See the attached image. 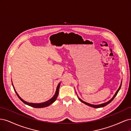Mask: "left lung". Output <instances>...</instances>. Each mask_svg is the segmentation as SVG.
Returning a JSON list of instances; mask_svg holds the SVG:
<instances>
[{"label": "left lung", "mask_w": 131, "mask_h": 131, "mask_svg": "<svg viewBox=\"0 0 131 131\" xmlns=\"http://www.w3.org/2000/svg\"><path fill=\"white\" fill-rule=\"evenodd\" d=\"M121 85H122V81H121V84H120V87H119V88L118 89V90H117V91L116 92V93H115V94L114 95V96L112 97V98L111 99V100H110L109 101H108V102H105V103H102V104H98V105H94V104H90V103H87V102H84V101H83L82 100H81V99L79 98L78 96V98H79V100H80V102H81L82 103H84V104H86V105H89V106H91V107H93V108H102V107H104V106H106V105H108V104H109L110 103L112 102L113 100H114V98L115 97V96H116L117 95V93L118 92V91H119V90H120V89H121ZM77 93V92H76Z\"/></svg>", "instance_id": "8db88e82"}]
</instances>
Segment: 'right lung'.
I'll list each match as a JSON object with an SVG mask.
<instances>
[{"instance_id":"right-lung-1","label":"right lung","mask_w":131,"mask_h":131,"mask_svg":"<svg viewBox=\"0 0 131 131\" xmlns=\"http://www.w3.org/2000/svg\"><path fill=\"white\" fill-rule=\"evenodd\" d=\"M12 82V85H13V86L14 88V91L15 92H16V93L17 96H18V97L20 99V100L24 103L25 104L29 105V106H32V107H34V108H44V107H46L47 106H49L51 104H52L56 100V99L57 98V96H58V93H59V87H60V85H61V82H59L58 85H57V89H56V92H55L54 96L51 98V99H50L49 100H48L47 101H46L45 102H43V103H29V102H27L25 101H24L23 100L22 98H21V97L19 96L18 94L17 93V92H16V91L14 86V85H13V81Z\"/></svg>"}]
</instances>
